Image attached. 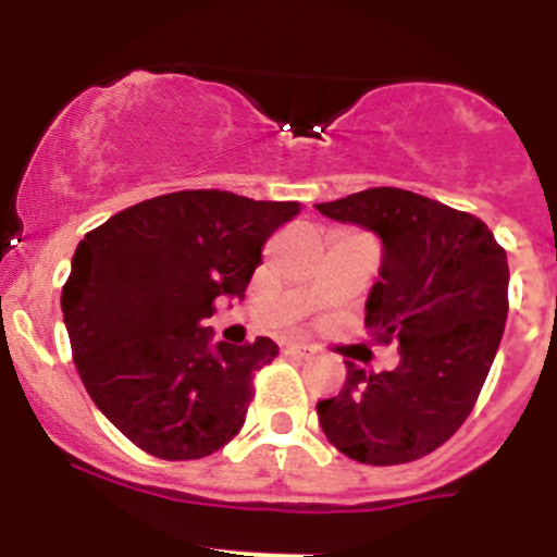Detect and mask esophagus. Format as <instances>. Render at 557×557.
Instances as JSON below:
<instances>
[{"label":"esophagus","mask_w":557,"mask_h":557,"mask_svg":"<svg viewBox=\"0 0 557 557\" xmlns=\"http://www.w3.org/2000/svg\"><path fill=\"white\" fill-rule=\"evenodd\" d=\"M285 351H288V355L308 357V355H313V346H308V343H288V346H285Z\"/></svg>","instance_id":"34e87169"}]
</instances>
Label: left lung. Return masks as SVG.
I'll list each match as a JSON object with an SVG mask.
<instances>
[{
    "instance_id": "obj_1",
    "label": "left lung",
    "mask_w": 557,
    "mask_h": 557,
    "mask_svg": "<svg viewBox=\"0 0 557 557\" xmlns=\"http://www.w3.org/2000/svg\"><path fill=\"white\" fill-rule=\"evenodd\" d=\"M382 242L366 326L398 343L393 371L346 360L335 398L315 404L326 440L362 465H407L448 443L495 362L508 315V261L472 214L376 186L315 206Z\"/></svg>"
}]
</instances>
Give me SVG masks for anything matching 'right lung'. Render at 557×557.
<instances>
[{
    "label": "right lung",
    "mask_w": 557,
    "mask_h": 557,
    "mask_svg": "<svg viewBox=\"0 0 557 557\" xmlns=\"http://www.w3.org/2000/svg\"><path fill=\"white\" fill-rule=\"evenodd\" d=\"M299 202L191 189L137 202L87 233L62 288L76 371L114 429L168 461L225 448L252 373L277 343L216 341L220 296L244 299L261 249Z\"/></svg>",
    "instance_id": "right-lung-1"
}]
</instances>
